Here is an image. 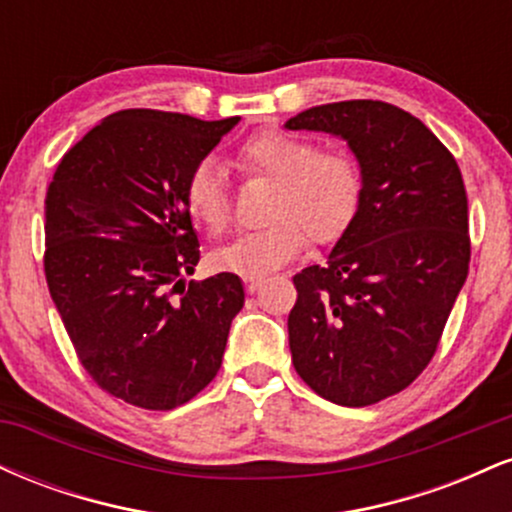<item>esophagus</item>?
<instances>
[{
    "mask_svg": "<svg viewBox=\"0 0 512 512\" xmlns=\"http://www.w3.org/2000/svg\"><path fill=\"white\" fill-rule=\"evenodd\" d=\"M260 286H262L260 276H245V289H248V293H255Z\"/></svg>",
    "mask_w": 512,
    "mask_h": 512,
    "instance_id": "esophagus-1",
    "label": "esophagus"
}]
</instances>
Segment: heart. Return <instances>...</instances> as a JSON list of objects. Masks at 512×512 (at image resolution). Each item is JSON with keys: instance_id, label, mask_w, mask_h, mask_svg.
Returning <instances> with one entry per match:
<instances>
[{"instance_id": "b5f03b06", "label": "heart", "mask_w": 512, "mask_h": 512, "mask_svg": "<svg viewBox=\"0 0 512 512\" xmlns=\"http://www.w3.org/2000/svg\"><path fill=\"white\" fill-rule=\"evenodd\" d=\"M236 163L248 173L274 178L262 228L243 231L214 250L216 267L240 276H262L284 267L313 243H332L354 221L361 204V168L354 154L339 146L317 149L313 139L284 129H262L245 139ZM185 204L192 219L219 233L231 219L228 182L214 158H202L185 182Z\"/></svg>"}]
</instances>
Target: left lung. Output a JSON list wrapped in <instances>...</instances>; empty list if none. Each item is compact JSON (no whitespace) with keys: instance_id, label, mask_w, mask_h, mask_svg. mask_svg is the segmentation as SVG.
Masks as SVG:
<instances>
[{"instance_id":"left-lung-1","label":"left lung","mask_w":512,"mask_h":512,"mask_svg":"<svg viewBox=\"0 0 512 512\" xmlns=\"http://www.w3.org/2000/svg\"><path fill=\"white\" fill-rule=\"evenodd\" d=\"M286 129L344 139L361 204L325 264L293 276L296 373L320 397L368 407L428 366L469 272L462 173L419 117L383 101L303 110Z\"/></svg>"}]
</instances>
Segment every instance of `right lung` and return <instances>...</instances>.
<instances>
[{
	"label": "right lung",
	"instance_id": "obj_1",
	"mask_svg": "<svg viewBox=\"0 0 512 512\" xmlns=\"http://www.w3.org/2000/svg\"><path fill=\"white\" fill-rule=\"evenodd\" d=\"M238 122L120 110L64 154L48 187L52 303L86 373L134 407L166 411L202 392L245 303L238 274L185 284L199 262L185 182Z\"/></svg>",
	"mask_w": 512,
	"mask_h": 512
}]
</instances>
